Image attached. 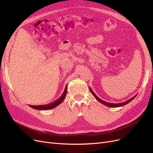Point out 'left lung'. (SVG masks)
I'll return each instance as SVG.
<instances>
[{"label":"left lung","instance_id":"8db88e82","mask_svg":"<svg viewBox=\"0 0 153 153\" xmlns=\"http://www.w3.org/2000/svg\"><path fill=\"white\" fill-rule=\"evenodd\" d=\"M89 89H90V91L91 92V93H92V94H93V96L95 97L96 100H98V101H100V103H101L102 104H103V105H106V106H110V107H119V106H124V105H126V104H128V103L130 102L131 101H132V100L136 97V96H133L132 98L129 99V100H128V101H125V102H123V103H107V102H106V101H103L102 100L100 99V98H98V97L95 94L94 92L93 91H92V90L91 89V88H89Z\"/></svg>","mask_w":153,"mask_h":153}]
</instances>
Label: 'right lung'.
Here are the masks:
<instances>
[{
  "instance_id": "add662e5",
  "label": "right lung",
  "mask_w": 153,
  "mask_h": 153,
  "mask_svg": "<svg viewBox=\"0 0 153 153\" xmlns=\"http://www.w3.org/2000/svg\"><path fill=\"white\" fill-rule=\"evenodd\" d=\"M66 92H67V85L66 86L65 90H64L62 96L56 101H53V102L51 103L50 104L45 105H38V106L29 105V106H30V107L33 108L34 109H36V110H48V109L53 108L55 107V106L59 105L63 101V100L64 99V98H65V96H66Z\"/></svg>"
}]
</instances>
